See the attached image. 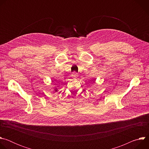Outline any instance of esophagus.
I'll return each mask as SVG.
<instances>
[{
	"instance_id": "34e87169",
	"label": "esophagus",
	"mask_w": 149,
	"mask_h": 149,
	"mask_svg": "<svg viewBox=\"0 0 149 149\" xmlns=\"http://www.w3.org/2000/svg\"><path fill=\"white\" fill-rule=\"evenodd\" d=\"M72 77H74V78H77V77H78V74L77 72H72Z\"/></svg>"
}]
</instances>
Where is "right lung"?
Listing matches in <instances>:
<instances>
[{
	"mask_svg": "<svg viewBox=\"0 0 149 149\" xmlns=\"http://www.w3.org/2000/svg\"><path fill=\"white\" fill-rule=\"evenodd\" d=\"M57 91V90H55V91Z\"/></svg>",
	"mask_w": 149,
	"mask_h": 149,
	"instance_id": "1",
	"label": "right lung"
}]
</instances>
